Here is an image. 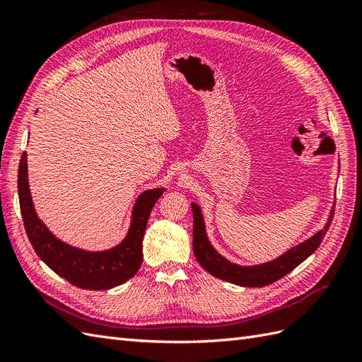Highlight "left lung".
I'll list each match as a JSON object with an SVG mask.
<instances>
[{
	"label": "left lung",
	"instance_id": "left-lung-1",
	"mask_svg": "<svg viewBox=\"0 0 362 362\" xmlns=\"http://www.w3.org/2000/svg\"><path fill=\"white\" fill-rule=\"evenodd\" d=\"M334 208L331 210L329 218L326 225L319 233H315L308 240H305L300 245L291 247L286 254H282L276 259H272L264 264L258 266H238L235 262L228 261L208 242L205 233L204 216L198 204H192L193 211V252L199 264L213 276L228 281L240 287H266L269 284L281 279L290 273L293 269L298 267L311 254L320 246L325 234L331 226L334 217Z\"/></svg>",
	"mask_w": 362,
	"mask_h": 362
}]
</instances>
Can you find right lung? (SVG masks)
<instances>
[{
  "instance_id": "add662e5",
  "label": "right lung",
  "mask_w": 362,
  "mask_h": 362,
  "mask_svg": "<svg viewBox=\"0 0 362 362\" xmlns=\"http://www.w3.org/2000/svg\"><path fill=\"white\" fill-rule=\"evenodd\" d=\"M27 172V152H24L18 170L21 214L33 249L52 272L72 286L86 290L113 288L136 275L144 259L141 242L148 218L164 189H151L139 196L122 243L108 250L89 252L62 242L43 225L31 201Z\"/></svg>"
}]
</instances>
